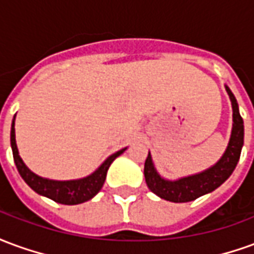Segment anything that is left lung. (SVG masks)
<instances>
[{
	"mask_svg": "<svg viewBox=\"0 0 254 254\" xmlns=\"http://www.w3.org/2000/svg\"><path fill=\"white\" fill-rule=\"evenodd\" d=\"M224 88L231 100L233 127L227 148L215 165L208 167L207 170L191 176L181 177L178 180H167L160 176L159 171L156 170L151 152H148L144 165V177L149 190L154 191L160 198L173 202L193 201L198 197L215 190L233 174L235 166L240 160L241 149L244 147V120L240 114L234 94L227 85H224Z\"/></svg>",
	"mask_w": 254,
	"mask_h": 254,
	"instance_id": "left-lung-1",
	"label": "left lung"
}]
</instances>
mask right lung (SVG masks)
Returning <instances> with one entry per match:
<instances>
[{
  "instance_id": "right-lung-1",
  "label": "right lung",
  "mask_w": 254,
  "mask_h": 254,
  "mask_svg": "<svg viewBox=\"0 0 254 254\" xmlns=\"http://www.w3.org/2000/svg\"><path fill=\"white\" fill-rule=\"evenodd\" d=\"M14 118L16 116L13 117L12 127H10V147H12L14 163H16L19 174L32 190L36 191L41 196L52 198L53 201L60 202V204L76 205V204L88 201L92 197L96 196L105 184L107 170L111 163L114 162L116 158H118L120 155L127 151V148H122L110 155L92 174L84 177V178L69 180V181H57V180L43 178V177L35 174L34 171H31L25 166L23 159L20 158L17 144H16V134H14Z\"/></svg>"
}]
</instances>
